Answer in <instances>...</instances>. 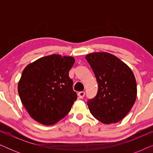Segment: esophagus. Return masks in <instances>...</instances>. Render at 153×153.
<instances>
[{
    "label": "esophagus",
    "mask_w": 153,
    "mask_h": 153,
    "mask_svg": "<svg viewBox=\"0 0 153 153\" xmlns=\"http://www.w3.org/2000/svg\"><path fill=\"white\" fill-rule=\"evenodd\" d=\"M78 96L80 99H83L85 96V92L84 91H81L78 93Z\"/></svg>",
    "instance_id": "obj_1"
}]
</instances>
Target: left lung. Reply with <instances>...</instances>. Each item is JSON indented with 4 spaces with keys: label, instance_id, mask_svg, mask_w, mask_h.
<instances>
[{
    "label": "left lung",
    "instance_id": "8db88e82",
    "mask_svg": "<svg viewBox=\"0 0 153 153\" xmlns=\"http://www.w3.org/2000/svg\"><path fill=\"white\" fill-rule=\"evenodd\" d=\"M85 58L98 83L97 95L88 102L90 111L104 124L119 122L130 111L137 99L134 74L127 65L107 52H94Z\"/></svg>",
    "mask_w": 153,
    "mask_h": 153
}]
</instances>
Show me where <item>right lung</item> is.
Listing matches in <instances>:
<instances>
[{
	"instance_id": "right-lung-1",
	"label": "right lung",
	"mask_w": 153,
	"mask_h": 153,
	"mask_svg": "<svg viewBox=\"0 0 153 153\" xmlns=\"http://www.w3.org/2000/svg\"><path fill=\"white\" fill-rule=\"evenodd\" d=\"M74 62L72 56L52 54L24 68L18 93L25 108L37 122L54 125L70 112L77 98L69 76Z\"/></svg>"
}]
</instances>
